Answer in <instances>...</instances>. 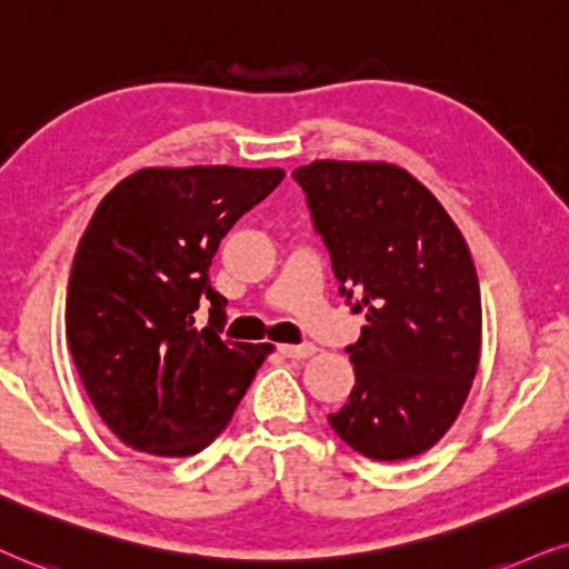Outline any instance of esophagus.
Returning a JSON list of instances; mask_svg holds the SVG:
<instances>
[{
  "label": "esophagus",
  "mask_w": 569,
  "mask_h": 569,
  "mask_svg": "<svg viewBox=\"0 0 569 569\" xmlns=\"http://www.w3.org/2000/svg\"><path fill=\"white\" fill-rule=\"evenodd\" d=\"M278 351L286 356V359H309L317 348L312 343H299V346H278Z\"/></svg>",
  "instance_id": "34e87169"
}]
</instances>
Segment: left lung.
<instances>
[{"label": "left lung", "instance_id": "obj_1", "mask_svg": "<svg viewBox=\"0 0 569 569\" xmlns=\"http://www.w3.org/2000/svg\"><path fill=\"white\" fill-rule=\"evenodd\" d=\"M293 179L351 312L356 385L328 421L372 460L421 456L463 408L481 353V291L448 210L392 163L315 161Z\"/></svg>", "mask_w": 569, "mask_h": 569}]
</instances>
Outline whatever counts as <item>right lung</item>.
I'll use <instances>...</instances> for the list:
<instances>
[{
    "instance_id": "obj_1",
    "label": "right lung",
    "mask_w": 569,
    "mask_h": 569,
    "mask_svg": "<svg viewBox=\"0 0 569 569\" xmlns=\"http://www.w3.org/2000/svg\"><path fill=\"white\" fill-rule=\"evenodd\" d=\"M283 169H142L96 208L67 289V343L90 403L132 450L184 458L229 427L270 343H231L208 270ZM202 298L218 329L193 328Z\"/></svg>"
}]
</instances>
